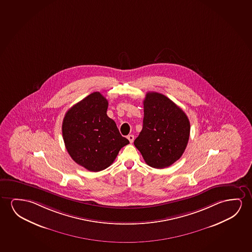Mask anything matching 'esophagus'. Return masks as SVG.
I'll return each mask as SVG.
<instances>
[{"instance_id":"34e87169","label":"esophagus","mask_w":252,"mask_h":252,"mask_svg":"<svg viewBox=\"0 0 252 252\" xmlns=\"http://www.w3.org/2000/svg\"><path fill=\"white\" fill-rule=\"evenodd\" d=\"M127 139L130 143L133 142V140H134V136L132 135V134H130V135L127 136Z\"/></svg>"}]
</instances>
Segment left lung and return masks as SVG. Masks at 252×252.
<instances>
[{"mask_svg":"<svg viewBox=\"0 0 252 252\" xmlns=\"http://www.w3.org/2000/svg\"><path fill=\"white\" fill-rule=\"evenodd\" d=\"M142 131L134 140L146 164L163 169L179 159L190 137V121L166 96L149 92L144 99Z\"/></svg>","mask_w":252,"mask_h":252,"instance_id":"1","label":"left lung"}]
</instances>
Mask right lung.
I'll use <instances>...</instances> for the list:
<instances>
[{"label":"right lung","mask_w":252,"mask_h":252,"mask_svg":"<svg viewBox=\"0 0 252 252\" xmlns=\"http://www.w3.org/2000/svg\"><path fill=\"white\" fill-rule=\"evenodd\" d=\"M108 101L94 92L72 106L62 122V136L73 161L90 172L110 166L129 144L106 114Z\"/></svg>","instance_id":"obj_1"}]
</instances>
